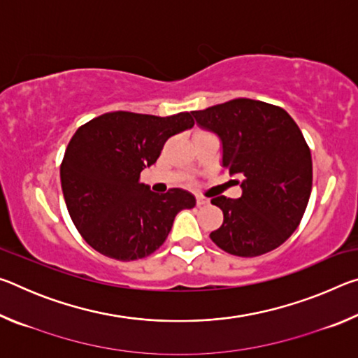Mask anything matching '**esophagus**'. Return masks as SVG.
<instances>
[{
    "mask_svg": "<svg viewBox=\"0 0 358 358\" xmlns=\"http://www.w3.org/2000/svg\"><path fill=\"white\" fill-rule=\"evenodd\" d=\"M210 201L207 197H202V196H197V199H196V203H197V207H202V205H207Z\"/></svg>",
    "mask_w": 358,
    "mask_h": 358,
    "instance_id": "obj_1",
    "label": "esophagus"
}]
</instances>
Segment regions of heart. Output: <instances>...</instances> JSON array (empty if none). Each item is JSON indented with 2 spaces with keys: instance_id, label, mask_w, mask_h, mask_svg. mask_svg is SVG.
I'll return each instance as SVG.
<instances>
[{
  "instance_id": "1",
  "label": "heart",
  "mask_w": 358,
  "mask_h": 358,
  "mask_svg": "<svg viewBox=\"0 0 358 358\" xmlns=\"http://www.w3.org/2000/svg\"><path fill=\"white\" fill-rule=\"evenodd\" d=\"M201 132H202V131H201Z\"/></svg>"
}]
</instances>
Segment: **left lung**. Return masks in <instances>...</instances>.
<instances>
[{
    "instance_id": "left-lung-1",
    "label": "left lung",
    "mask_w": 358,
    "mask_h": 358,
    "mask_svg": "<svg viewBox=\"0 0 358 358\" xmlns=\"http://www.w3.org/2000/svg\"><path fill=\"white\" fill-rule=\"evenodd\" d=\"M192 117L220 136L222 166L238 175L243 189L240 199H211L224 221L210 238L238 257L276 250L299 227L311 196V151L300 128L284 108L246 98L194 110Z\"/></svg>"
}]
</instances>
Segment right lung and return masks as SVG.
I'll list each match as a JSON object with an SVG mask.
<instances>
[{
    "instance_id": "add662e5",
    "label": "right lung",
    "mask_w": 358,
    "mask_h": 358,
    "mask_svg": "<svg viewBox=\"0 0 358 358\" xmlns=\"http://www.w3.org/2000/svg\"><path fill=\"white\" fill-rule=\"evenodd\" d=\"M192 126L189 112L118 110L76 131L59 175L71 220L93 250L121 262L147 257L164 243L178 211L196 205L178 187L159 196L141 183V172L155 164L169 138Z\"/></svg>"
}]
</instances>
